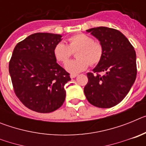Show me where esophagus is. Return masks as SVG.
<instances>
[{
  "label": "esophagus",
  "mask_w": 146,
  "mask_h": 146,
  "mask_svg": "<svg viewBox=\"0 0 146 146\" xmlns=\"http://www.w3.org/2000/svg\"><path fill=\"white\" fill-rule=\"evenodd\" d=\"M77 75H78L77 74H74V73H72V74H70V77H71V78H74V77H77Z\"/></svg>",
  "instance_id": "1"
}]
</instances>
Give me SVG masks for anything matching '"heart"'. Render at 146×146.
Here are the masks:
<instances>
[{"label": "heart", "instance_id": "obj_1", "mask_svg": "<svg viewBox=\"0 0 146 146\" xmlns=\"http://www.w3.org/2000/svg\"><path fill=\"white\" fill-rule=\"evenodd\" d=\"M68 45L58 42L53 48V55L57 61L65 64L76 52L77 58L68 62L66 69L72 73L86 70L89 65H97L104 55V47L99 41L86 33H77L67 38Z\"/></svg>", "mask_w": 146, "mask_h": 146}]
</instances>
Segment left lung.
I'll list each match as a JSON object with an SVG mask.
<instances>
[{
    "instance_id": "8db88e82",
    "label": "left lung",
    "mask_w": 146,
    "mask_h": 146,
    "mask_svg": "<svg viewBox=\"0 0 146 146\" xmlns=\"http://www.w3.org/2000/svg\"><path fill=\"white\" fill-rule=\"evenodd\" d=\"M91 32L104 47V55L88 72L84 93L88 101L100 108H110L121 102L127 95L137 76L136 53L133 46L122 33L114 28L97 27ZM104 71L106 74L101 76Z\"/></svg>"
}]
</instances>
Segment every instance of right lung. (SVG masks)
Returning a JSON list of instances; mask_svg holds the SVG:
<instances>
[{
	"mask_svg": "<svg viewBox=\"0 0 146 146\" xmlns=\"http://www.w3.org/2000/svg\"><path fill=\"white\" fill-rule=\"evenodd\" d=\"M60 38L54 33H33L14 49L9 64L13 89L20 101L33 111L51 113L64 102V86L71 80L70 74L58 64L53 55Z\"/></svg>",
	"mask_w": 146,
	"mask_h": 146,
	"instance_id": "1",
	"label": "right lung"
}]
</instances>
